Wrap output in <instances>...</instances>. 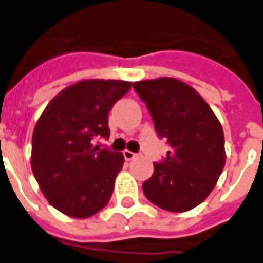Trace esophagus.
Here are the masks:
<instances>
[{
    "label": "esophagus",
    "mask_w": 263,
    "mask_h": 263,
    "mask_svg": "<svg viewBox=\"0 0 263 263\" xmlns=\"http://www.w3.org/2000/svg\"><path fill=\"white\" fill-rule=\"evenodd\" d=\"M138 155L137 153H134V152H131V151H124V157H125V160H132V159H135V157H137Z\"/></svg>",
    "instance_id": "obj_1"
}]
</instances>
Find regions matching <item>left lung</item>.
Segmentation results:
<instances>
[{
    "instance_id": "1",
    "label": "left lung",
    "mask_w": 263,
    "mask_h": 263,
    "mask_svg": "<svg viewBox=\"0 0 263 263\" xmlns=\"http://www.w3.org/2000/svg\"><path fill=\"white\" fill-rule=\"evenodd\" d=\"M134 89L146 104L159 138L170 146L163 160L153 163L143 194L164 211H191L208 198L224 167L220 122L201 95L181 81H142Z\"/></svg>"
}]
</instances>
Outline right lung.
<instances>
[{
    "instance_id": "right-lung-1",
    "label": "right lung",
    "mask_w": 263,
    "mask_h": 263,
    "mask_svg": "<svg viewBox=\"0 0 263 263\" xmlns=\"http://www.w3.org/2000/svg\"><path fill=\"white\" fill-rule=\"evenodd\" d=\"M132 83L89 79L64 89L48 103L34 126L32 170L50 205L86 219L108 203L124 156L100 149L110 137L108 112Z\"/></svg>"
}]
</instances>
